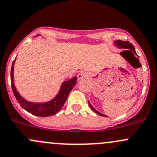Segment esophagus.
<instances>
[{
    "mask_svg": "<svg viewBox=\"0 0 157 157\" xmlns=\"http://www.w3.org/2000/svg\"><path fill=\"white\" fill-rule=\"evenodd\" d=\"M87 76V73L84 71H80L78 73V75H77V77H78V80H82V79L85 78Z\"/></svg>",
    "mask_w": 157,
    "mask_h": 157,
    "instance_id": "obj_1",
    "label": "esophagus"
}]
</instances>
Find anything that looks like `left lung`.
<instances>
[{
	"label": "left lung",
	"instance_id": "obj_1",
	"mask_svg": "<svg viewBox=\"0 0 157 157\" xmlns=\"http://www.w3.org/2000/svg\"><path fill=\"white\" fill-rule=\"evenodd\" d=\"M114 45L117 46V47H118L119 48H120V49H128V50H131L133 51V52H134L136 55H137L136 52V51H135L134 47H133V44L130 43L129 41H123V40H115V41H114ZM131 50H124V51H130V52H131ZM124 51H123V52H124ZM88 103H89V105H90V108L92 109L93 111L96 113V114L101 116V117H107V115L102 114L100 112H98V110H96V109H95L94 107L92 106V105L90 104V102L88 101Z\"/></svg>",
	"mask_w": 157,
	"mask_h": 157
}]
</instances>
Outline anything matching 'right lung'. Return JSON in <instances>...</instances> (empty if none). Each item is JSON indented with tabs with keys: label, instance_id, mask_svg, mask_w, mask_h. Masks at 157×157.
<instances>
[{
	"label": "right lung",
	"instance_id": "add662e5",
	"mask_svg": "<svg viewBox=\"0 0 157 157\" xmlns=\"http://www.w3.org/2000/svg\"><path fill=\"white\" fill-rule=\"evenodd\" d=\"M40 35H37V36ZM15 59L12 62L11 68V84L12 91L16 98L17 101L20 104L24 110L27 112L30 113L33 115L40 117H48L50 116H53L57 113L64 105L68 95L72 90V89L75 85L77 82V77H73V78L68 81H65L61 84V87L58 93V94L50 101L47 102H40V103H36L31 102L26 100L23 98L19 93L17 92L16 87L14 84V64H15Z\"/></svg>",
	"mask_w": 157,
	"mask_h": 157
}]
</instances>
